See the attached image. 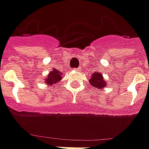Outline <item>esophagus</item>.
Instances as JSON below:
<instances>
[{
  "label": "esophagus",
  "instance_id": "obj_1",
  "mask_svg": "<svg viewBox=\"0 0 149 149\" xmlns=\"http://www.w3.org/2000/svg\"><path fill=\"white\" fill-rule=\"evenodd\" d=\"M75 70H77V71H81V68L80 67V68H74Z\"/></svg>",
  "mask_w": 149,
  "mask_h": 149
}]
</instances>
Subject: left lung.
I'll return each instance as SVG.
<instances>
[{"label": "left lung", "instance_id": "8db88e82", "mask_svg": "<svg viewBox=\"0 0 149 149\" xmlns=\"http://www.w3.org/2000/svg\"><path fill=\"white\" fill-rule=\"evenodd\" d=\"M89 81L91 86H93L94 87H96L98 89H103L106 86V82L104 81L103 76L98 72H95L91 74V77L89 80Z\"/></svg>", "mask_w": 149, "mask_h": 149}]
</instances>
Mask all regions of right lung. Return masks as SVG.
<instances>
[{
  "instance_id": "add662e5",
  "label": "right lung",
  "mask_w": 149,
  "mask_h": 149,
  "mask_svg": "<svg viewBox=\"0 0 149 149\" xmlns=\"http://www.w3.org/2000/svg\"><path fill=\"white\" fill-rule=\"evenodd\" d=\"M63 73H61L58 70L53 69V71H51L48 75V77H46L45 79V82L48 85H54L58 83V81H60V80L62 79Z\"/></svg>"
}]
</instances>
